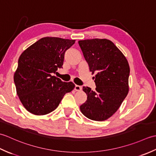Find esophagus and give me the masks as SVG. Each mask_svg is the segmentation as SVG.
<instances>
[{
  "label": "esophagus",
  "mask_w": 156,
  "mask_h": 156,
  "mask_svg": "<svg viewBox=\"0 0 156 156\" xmlns=\"http://www.w3.org/2000/svg\"><path fill=\"white\" fill-rule=\"evenodd\" d=\"M74 90L76 91H80L82 90V87L80 86H78V85H76L75 87H74Z\"/></svg>",
  "instance_id": "obj_1"
}]
</instances>
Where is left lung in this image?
<instances>
[{
    "mask_svg": "<svg viewBox=\"0 0 156 156\" xmlns=\"http://www.w3.org/2000/svg\"><path fill=\"white\" fill-rule=\"evenodd\" d=\"M78 44L92 74L96 73L95 90L83 87L87 100L80 106V111L91 120L105 121L117 112L128 94L129 63L108 39H84Z\"/></svg>",
    "mask_w": 156,
    "mask_h": 156,
    "instance_id": "8db88e82",
    "label": "left lung"
}]
</instances>
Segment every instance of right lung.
Wrapping results in <instances>:
<instances>
[{
	"label": "right lung",
	"instance_id": "1",
	"mask_svg": "<svg viewBox=\"0 0 156 156\" xmlns=\"http://www.w3.org/2000/svg\"><path fill=\"white\" fill-rule=\"evenodd\" d=\"M74 39L45 37L29 46L20 55L14 74L16 94L27 110L35 115L54 111L64 96L75 87L52 76L62 68L66 51Z\"/></svg>",
	"mask_w": 156,
	"mask_h": 156
}]
</instances>
